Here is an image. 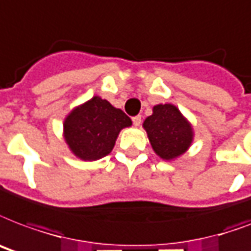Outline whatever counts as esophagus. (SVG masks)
Listing matches in <instances>:
<instances>
[{
	"label": "esophagus",
	"mask_w": 251,
	"mask_h": 251,
	"mask_svg": "<svg viewBox=\"0 0 251 251\" xmlns=\"http://www.w3.org/2000/svg\"><path fill=\"white\" fill-rule=\"evenodd\" d=\"M141 122H142V117H141V116H135V117H133L134 126H139L141 125Z\"/></svg>",
	"instance_id": "1"
}]
</instances>
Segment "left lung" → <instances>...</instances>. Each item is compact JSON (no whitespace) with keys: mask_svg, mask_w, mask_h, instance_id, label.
I'll return each mask as SVG.
<instances>
[{"mask_svg":"<svg viewBox=\"0 0 251 251\" xmlns=\"http://www.w3.org/2000/svg\"><path fill=\"white\" fill-rule=\"evenodd\" d=\"M143 129L155 154L164 160L183 155L194 142L191 122L172 104H158L143 121Z\"/></svg>","mask_w":251,"mask_h":251,"instance_id":"left-lung-1","label":"left lung"}]
</instances>
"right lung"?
<instances>
[{"label": "right lung", "mask_w": 251, "mask_h": 251, "mask_svg": "<svg viewBox=\"0 0 251 251\" xmlns=\"http://www.w3.org/2000/svg\"><path fill=\"white\" fill-rule=\"evenodd\" d=\"M129 126L131 120L121 109L95 96L71 110L63 122V135L75 156L92 162L110 154L120 131Z\"/></svg>", "instance_id": "right-lung-1"}]
</instances>
